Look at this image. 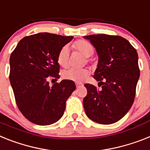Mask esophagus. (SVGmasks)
Wrapping results in <instances>:
<instances>
[{"mask_svg": "<svg viewBox=\"0 0 150 150\" xmlns=\"http://www.w3.org/2000/svg\"><path fill=\"white\" fill-rule=\"evenodd\" d=\"M75 85H76V88H79V87L82 86V84L81 83H79V82H76L75 83Z\"/></svg>", "mask_w": 150, "mask_h": 150, "instance_id": "1", "label": "esophagus"}]
</instances>
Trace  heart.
<instances>
[{
    "label": "heart",
    "mask_w": 150,
    "mask_h": 150,
    "mask_svg": "<svg viewBox=\"0 0 150 150\" xmlns=\"http://www.w3.org/2000/svg\"><path fill=\"white\" fill-rule=\"evenodd\" d=\"M73 48L75 50L79 51L85 58H89L92 56L93 52H94V48H93L92 45L88 41L83 40L76 41L73 44ZM69 48L67 46H63L58 54L57 62L59 65L62 67H66L69 63ZM89 73H90V71L87 69H69L64 70L62 72V76L64 79H66V80L80 82V81H84L88 76Z\"/></svg>",
    "instance_id": "b5f03b06"
}]
</instances>
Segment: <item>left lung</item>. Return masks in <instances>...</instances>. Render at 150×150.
<instances>
[{
  "instance_id": "left-lung-1",
  "label": "left lung",
  "mask_w": 150,
  "mask_h": 150,
  "mask_svg": "<svg viewBox=\"0 0 150 150\" xmlns=\"http://www.w3.org/2000/svg\"><path fill=\"white\" fill-rule=\"evenodd\" d=\"M95 48L98 63L94 79L101 90L85 84L88 94L83 99L85 114L93 121L111 124L129 111L134 100L139 78L138 54L121 36L98 34L85 36Z\"/></svg>"
}]
</instances>
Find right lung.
I'll return each mask as SVG.
<instances>
[{
	"label": "right lung",
	"mask_w": 150,
	"mask_h": 150,
	"mask_svg": "<svg viewBox=\"0 0 150 150\" xmlns=\"http://www.w3.org/2000/svg\"><path fill=\"white\" fill-rule=\"evenodd\" d=\"M73 36L40 33L18 42L10 57V81L19 110L38 125H50L62 117L65 102L75 90L64 79L52 87L48 77L59 79L58 54Z\"/></svg>",
	"instance_id": "obj_1"
}]
</instances>
